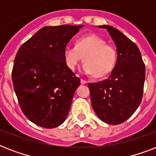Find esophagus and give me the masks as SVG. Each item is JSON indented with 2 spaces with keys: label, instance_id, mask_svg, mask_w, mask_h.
<instances>
[{
  "label": "esophagus",
  "instance_id": "esophagus-1",
  "mask_svg": "<svg viewBox=\"0 0 156 156\" xmlns=\"http://www.w3.org/2000/svg\"><path fill=\"white\" fill-rule=\"evenodd\" d=\"M87 83V82L85 79H83V78L81 79V83H82V84H86Z\"/></svg>",
  "mask_w": 156,
  "mask_h": 156
}]
</instances>
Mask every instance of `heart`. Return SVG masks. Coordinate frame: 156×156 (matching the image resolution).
<instances>
[{"mask_svg": "<svg viewBox=\"0 0 156 156\" xmlns=\"http://www.w3.org/2000/svg\"><path fill=\"white\" fill-rule=\"evenodd\" d=\"M83 57V72L93 74L95 78H103L111 73L116 66L117 50L95 35L80 38L76 46L68 45L65 48L64 58L71 70L77 68Z\"/></svg>", "mask_w": 156, "mask_h": 156, "instance_id": "heart-1", "label": "heart"}]
</instances>
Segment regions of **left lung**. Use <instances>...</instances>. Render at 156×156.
I'll list each match as a JSON object with an SVG mask.
<instances>
[{"label": "left lung", "instance_id": "8db88e82", "mask_svg": "<svg viewBox=\"0 0 156 156\" xmlns=\"http://www.w3.org/2000/svg\"><path fill=\"white\" fill-rule=\"evenodd\" d=\"M106 28L117 50V61L108 78L88 83L90 101L98 117L105 123L119 125L139 106L145 82V64L137 45L110 26Z\"/></svg>", "mask_w": 156, "mask_h": 156}]
</instances>
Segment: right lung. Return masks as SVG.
Masks as SVG:
<instances>
[{
  "instance_id": "right-lung-1",
  "label": "right lung",
  "mask_w": 156,
  "mask_h": 156,
  "mask_svg": "<svg viewBox=\"0 0 156 156\" xmlns=\"http://www.w3.org/2000/svg\"><path fill=\"white\" fill-rule=\"evenodd\" d=\"M83 26L44 27L22 44L12 81L22 111L31 122L52 129L63 123L80 79L66 66L64 50Z\"/></svg>"
}]
</instances>
